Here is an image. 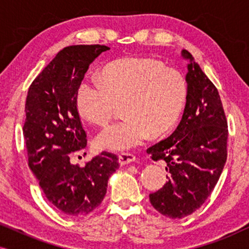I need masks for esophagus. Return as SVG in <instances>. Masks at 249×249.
Instances as JSON below:
<instances>
[{"label": "esophagus", "instance_id": "obj_1", "mask_svg": "<svg viewBox=\"0 0 249 249\" xmlns=\"http://www.w3.org/2000/svg\"><path fill=\"white\" fill-rule=\"evenodd\" d=\"M135 160H136V156L134 154H130V153H121V154L119 155V163H120L121 165L134 162Z\"/></svg>", "mask_w": 249, "mask_h": 249}]
</instances>
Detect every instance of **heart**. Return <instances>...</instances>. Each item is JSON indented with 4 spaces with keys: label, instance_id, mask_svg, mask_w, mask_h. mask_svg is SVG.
<instances>
[{
    "label": "heart",
    "instance_id": "obj_1",
    "mask_svg": "<svg viewBox=\"0 0 249 249\" xmlns=\"http://www.w3.org/2000/svg\"><path fill=\"white\" fill-rule=\"evenodd\" d=\"M187 80L175 68L145 56L122 57L107 63L101 80L86 77L76 93V107L85 120L104 125L122 105L124 120L108 125L96 145L125 151L141 145L151 134L171 130L185 107Z\"/></svg>",
    "mask_w": 249,
    "mask_h": 249
}]
</instances>
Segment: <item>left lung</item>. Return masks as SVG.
I'll use <instances>...</instances> for the list:
<instances>
[{"instance_id":"obj_1","label":"left lung","mask_w":249,"mask_h":249,"mask_svg":"<svg viewBox=\"0 0 249 249\" xmlns=\"http://www.w3.org/2000/svg\"><path fill=\"white\" fill-rule=\"evenodd\" d=\"M188 94L181 121L169 138L147 148L154 161H165L168 182L149 194L153 207L182 219L203 205L227 161L228 122L219 91L188 51Z\"/></svg>"}]
</instances>
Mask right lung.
<instances>
[{"instance_id":"add662e5","label":"right lung","mask_w":249,"mask_h":249,"mask_svg":"<svg viewBox=\"0 0 249 249\" xmlns=\"http://www.w3.org/2000/svg\"><path fill=\"white\" fill-rule=\"evenodd\" d=\"M105 45H72L61 50L30 85L23 124L28 166L46 198L61 213L84 216L103 200L107 180L119 168L118 156L102 152L85 166L70 156L87 145L76 107V93L88 67Z\"/></svg>"}]
</instances>
